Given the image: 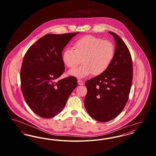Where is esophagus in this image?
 Masks as SVG:
<instances>
[{
	"mask_svg": "<svg viewBox=\"0 0 156 156\" xmlns=\"http://www.w3.org/2000/svg\"><path fill=\"white\" fill-rule=\"evenodd\" d=\"M78 84L80 85H83V81H82L81 80H80V79L78 80Z\"/></svg>",
	"mask_w": 156,
	"mask_h": 156,
	"instance_id": "34e87169",
	"label": "esophagus"
}]
</instances>
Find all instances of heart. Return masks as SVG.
<instances>
[{
  "label": "heart",
  "mask_w": 156,
  "mask_h": 156,
  "mask_svg": "<svg viewBox=\"0 0 156 156\" xmlns=\"http://www.w3.org/2000/svg\"><path fill=\"white\" fill-rule=\"evenodd\" d=\"M115 55V47L112 42L88 35L78 39L74 44V49L64 50L62 59L66 66L74 69L82 59L81 66L69 71V74L83 78L92 73L95 76L103 74L110 67Z\"/></svg>",
  "instance_id": "obj_1"
}]
</instances>
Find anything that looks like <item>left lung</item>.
Returning <instances> with one entry per match:
<instances>
[{
	"label": "left lung",
	"mask_w": 156,
	"mask_h": 156,
	"mask_svg": "<svg viewBox=\"0 0 156 156\" xmlns=\"http://www.w3.org/2000/svg\"><path fill=\"white\" fill-rule=\"evenodd\" d=\"M115 55L109 68L85 82V109L97 121L106 122L118 116L128 101L133 80L132 59L126 44L116 33Z\"/></svg>",
	"instance_id": "1"
}]
</instances>
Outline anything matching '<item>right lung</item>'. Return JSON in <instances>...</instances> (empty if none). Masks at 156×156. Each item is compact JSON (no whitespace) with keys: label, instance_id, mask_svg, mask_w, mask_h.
<instances>
[{"label":"right lung","instance_id":"1","mask_svg":"<svg viewBox=\"0 0 156 156\" xmlns=\"http://www.w3.org/2000/svg\"><path fill=\"white\" fill-rule=\"evenodd\" d=\"M78 33L47 34L24 55L20 69L22 92L30 109L41 118H51L60 113L77 87L73 76L56 80L65 70L62 50Z\"/></svg>","mask_w":156,"mask_h":156}]
</instances>
